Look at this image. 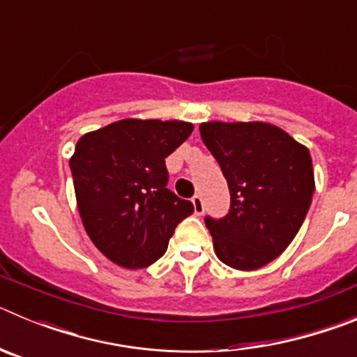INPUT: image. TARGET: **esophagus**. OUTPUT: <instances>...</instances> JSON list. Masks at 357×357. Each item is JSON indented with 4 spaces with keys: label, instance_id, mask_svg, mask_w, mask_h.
<instances>
[{
    "label": "esophagus",
    "instance_id": "esophagus-1",
    "mask_svg": "<svg viewBox=\"0 0 357 357\" xmlns=\"http://www.w3.org/2000/svg\"><path fill=\"white\" fill-rule=\"evenodd\" d=\"M193 207H195V214H198V216H200V214H204V200H202V197L200 195H195L193 197Z\"/></svg>",
    "mask_w": 357,
    "mask_h": 357
}]
</instances>
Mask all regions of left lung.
<instances>
[{
  "label": "left lung",
  "mask_w": 357,
  "mask_h": 357,
  "mask_svg": "<svg viewBox=\"0 0 357 357\" xmlns=\"http://www.w3.org/2000/svg\"><path fill=\"white\" fill-rule=\"evenodd\" d=\"M200 135L230 191L227 216L206 218L218 259L245 272L263 268L288 248L311 206L309 150L263 121H207Z\"/></svg>",
  "instance_id": "obj_1"
}]
</instances>
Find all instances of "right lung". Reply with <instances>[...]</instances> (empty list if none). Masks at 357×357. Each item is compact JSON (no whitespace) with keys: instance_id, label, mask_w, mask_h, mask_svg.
<instances>
[{"instance_id":"right-lung-1","label":"right lung","mask_w":357,"mask_h":357,"mask_svg":"<svg viewBox=\"0 0 357 357\" xmlns=\"http://www.w3.org/2000/svg\"><path fill=\"white\" fill-rule=\"evenodd\" d=\"M193 132L185 121L121 119L82 135L71 168L91 241L128 270L162 257L175 227L193 213L168 185L166 157Z\"/></svg>"}]
</instances>
